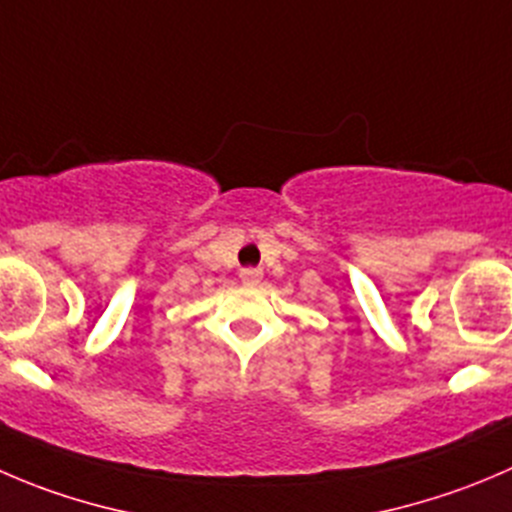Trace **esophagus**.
Segmentation results:
<instances>
[{"mask_svg":"<svg viewBox=\"0 0 512 512\" xmlns=\"http://www.w3.org/2000/svg\"><path fill=\"white\" fill-rule=\"evenodd\" d=\"M240 280L245 282V285H257V282L262 280V270L260 267H245V270L240 272Z\"/></svg>","mask_w":512,"mask_h":512,"instance_id":"esophagus-1","label":"esophagus"}]
</instances>
